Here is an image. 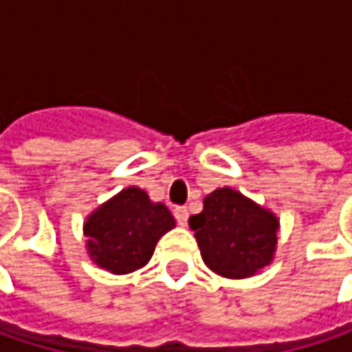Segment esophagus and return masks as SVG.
I'll return each mask as SVG.
<instances>
[{"mask_svg": "<svg viewBox=\"0 0 352 352\" xmlns=\"http://www.w3.org/2000/svg\"><path fill=\"white\" fill-rule=\"evenodd\" d=\"M173 214H175L177 222H179L181 226H185V224H187V218H189V210H187L185 206H177L175 210H173Z\"/></svg>", "mask_w": 352, "mask_h": 352, "instance_id": "obj_1", "label": "esophagus"}]
</instances>
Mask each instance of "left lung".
I'll return each mask as SVG.
<instances>
[{
    "instance_id": "obj_1",
    "label": "left lung",
    "mask_w": 352,
    "mask_h": 352,
    "mask_svg": "<svg viewBox=\"0 0 352 352\" xmlns=\"http://www.w3.org/2000/svg\"><path fill=\"white\" fill-rule=\"evenodd\" d=\"M277 218L222 187L204 199V210L189 218L206 265L218 275L243 279L271 263L277 245Z\"/></svg>"
}]
</instances>
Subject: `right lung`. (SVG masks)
<instances>
[{"mask_svg":"<svg viewBox=\"0 0 352 352\" xmlns=\"http://www.w3.org/2000/svg\"><path fill=\"white\" fill-rule=\"evenodd\" d=\"M175 226L163 204H153L138 187L120 191L85 222L91 258L111 273H130L148 263L159 239Z\"/></svg>","mask_w":352,"mask_h":352,"instance_id":"right-lung-1","label":"right lung"}]
</instances>
